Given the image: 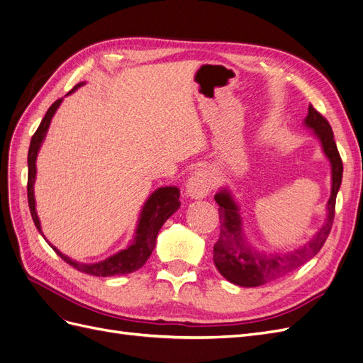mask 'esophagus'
Masks as SVG:
<instances>
[{
  "mask_svg": "<svg viewBox=\"0 0 363 363\" xmlns=\"http://www.w3.org/2000/svg\"><path fill=\"white\" fill-rule=\"evenodd\" d=\"M211 189H212L211 179H208L207 172L201 168H196L191 174L188 182H186V194H188L194 200L204 199V196H207L208 192H211Z\"/></svg>",
  "mask_w": 363,
  "mask_h": 363,
  "instance_id": "obj_1",
  "label": "esophagus"
}]
</instances>
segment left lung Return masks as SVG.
Masks as SVG:
<instances>
[{
  "label": "left lung",
  "instance_id": "1",
  "mask_svg": "<svg viewBox=\"0 0 363 363\" xmlns=\"http://www.w3.org/2000/svg\"><path fill=\"white\" fill-rule=\"evenodd\" d=\"M304 124L312 128L315 136L320 139L324 155L332 164V194L327 203L325 223L304 247L294 250L288 255H262L245 242L242 219H240L239 207L232 194L225 188L219 191L215 195V201L219 206L218 213L221 228H219L216 244L213 245V262L221 276L238 286L256 288L286 276L318 255L330 233L336 195L342 182V160H340L330 124L320 112L315 111L312 104L309 106V113L304 119Z\"/></svg>",
  "mask_w": 363,
  "mask_h": 363
}]
</instances>
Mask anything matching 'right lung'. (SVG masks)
<instances>
[{
    "label": "right lung",
    "mask_w": 363,
    "mask_h": 363,
    "mask_svg": "<svg viewBox=\"0 0 363 363\" xmlns=\"http://www.w3.org/2000/svg\"><path fill=\"white\" fill-rule=\"evenodd\" d=\"M83 83L77 84L69 94H72L77 87H80ZM62 103V98L57 101H54L51 107L47 111L45 116H43L40 125L38 127L36 133L33 135L30 148H28V183H27V196H28V207L30 213L33 218V223L38 227L39 233L42 235L40 223L36 213V203H35V179H36V157L39 148L43 142V138L47 135V130L50 127V123L52 119V115L56 113ZM180 191L175 186H164V188H159L157 191L150 195V199L142 207V212L139 216V224L135 233V239L125 250H121L116 255L111 256L108 259L98 262V263H80L69 259L68 256L62 255V252L52 247L48 240L47 242L51 245V248L57 252V255L67 262L72 268L77 271H82L84 274H89V276L96 277H113V276H123V274L133 272L144 267V263L148 260L150 255L155 250L156 245V238L159 230L164 224V221L177 211L180 207ZM43 236V235H42Z\"/></svg>",
    "instance_id": "right-lung-1"
}]
</instances>
